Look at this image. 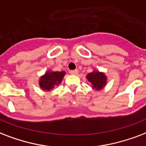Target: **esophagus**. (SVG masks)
Returning <instances> with one entry per match:
<instances>
[{
	"mask_svg": "<svg viewBox=\"0 0 146 146\" xmlns=\"http://www.w3.org/2000/svg\"><path fill=\"white\" fill-rule=\"evenodd\" d=\"M78 71L77 69L71 70V71H70V74H78Z\"/></svg>",
	"mask_w": 146,
	"mask_h": 146,
	"instance_id": "1",
	"label": "esophagus"
}]
</instances>
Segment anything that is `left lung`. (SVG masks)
<instances>
[{
	"label": "left lung",
	"mask_w": 146,
	"mask_h": 146,
	"mask_svg": "<svg viewBox=\"0 0 146 146\" xmlns=\"http://www.w3.org/2000/svg\"><path fill=\"white\" fill-rule=\"evenodd\" d=\"M87 78L92 84L94 88L96 90H100L104 88L107 82V78L104 73L98 72H94L87 75Z\"/></svg>",
	"instance_id": "obj_1"
}]
</instances>
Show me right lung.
Instances as JSON below:
<instances>
[{"label":"right lung","instance_id":"add662e5","mask_svg":"<svg viewBox=\"0 0 146 146\" xmlns=\"http://www.w3.org/2000/svg\"><path fill=\"white\" fill-rule=\"evenodd\" d=\"M65 74L64 72H47L40 78V88L43 89L44 91H50L51 89L55 87V85H58L61 83Z\"/></svg>","mask_w":146,"mask_h":146}]
</instances>
